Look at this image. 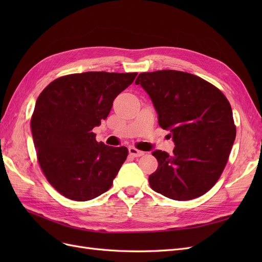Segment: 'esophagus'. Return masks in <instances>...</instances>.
I'll use <instances>...</instances> for the list:
<instances>
[{"label": "esophagus", "instance_id": "1", "mask_svg": "<svg viewBox=\"0 0 262 262\" xmlns=\"http://www.w3.org/2000/svg\"><path fill=\"white\" fill-rule=\"evenodd\" d=\"M129 154L133 157H140V156H143L144 152H142V150L137 149L136 147H129Z\"/></svg>", "mask_w": 262, "mask_h": 262}]
</instances>
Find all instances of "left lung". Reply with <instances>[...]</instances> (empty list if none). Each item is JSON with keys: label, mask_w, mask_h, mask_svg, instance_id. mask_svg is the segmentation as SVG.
I'll return each mask as SVG.
<instances>
[{"label": "left lung", "mask_w": 262, "mask_h": 262, "mask_svg": "<svg viewBox=\"0 0 262 262\" xmlns=\"http://www.w3.org/2000/svg\"><path fill=\"white\" fill-rule=\"evenodd\" d=\"M152 100L158 124L175 143L172 154L156 149L149 175L154 191L172 200H191L208 192L223 172L236 137L233 112L219 89L201 77L175 70L139 74Z\"/></svg>", "instance_id": "1"}]
</instances>
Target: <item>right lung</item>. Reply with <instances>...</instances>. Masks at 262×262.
Segmentation results:
<instances>
[{"label":"right lung","mask_w":262,"mask_h":262,"mask_svg":"<svg viewBox=\"0 0 262 262\" xmlns=\"http://www.w3.org/2000/svg\"><path fill=\"white\" fill-rule=\"evenodd\" d=\"M137 75L70 74L39 95L30 121L34 144L46 178L62 195L89 201L112 187L128 148L98 143L93 129L108 117L114 99Z\"/></svg>","instance_id":"add662e5"}]
</instances>
